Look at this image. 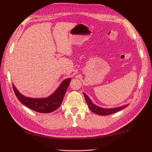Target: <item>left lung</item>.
<instances>
[{
  "instance_id": "8db88e82",
  "label": "left lung",
  "mask_w": 152,
  "mask_h": 152,
  "mask_svg": "<svg viewBox=\"0 0 152 152\" xmlns=\"http://www.w3.org/2000/svg\"><path fill=\"white\" fill-rule=\"evenodd\" d=\"M83 94H84L86 102L88 104V108L90 109V110L92 111L93 113L97 114V115H110V114L114 113L115 112H117V111L123 110V108H125L128 106V105H125V106H121V107H118L111 108V109H105V108H102V107L96 106V105H94L93 103H92V101L91 100V99L89 98V97L87 95H86L85 93H83Z\"/></svg>"
}]
</instances>
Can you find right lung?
<instances>
[{
  "label": "right lung",
  "instance_id": "obj_1",
  "mask_svg": "<svg viewBox=\"0 0 152 152\" xmlns=\"http://www.w3.org/2000/svg\"><path fill=\"white\" fill-rule=\"evenodd\" d=\"M70 81L71 79L64 80L53 94L45 98L26 97L20 93L14 85L12 86L15 96L21 104L37 112L47 113H51L60 107Z\"/></svg>",
  "mask_w": 152,
  "mask_h": 152
}]
</instances>
